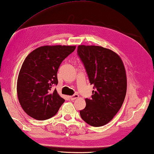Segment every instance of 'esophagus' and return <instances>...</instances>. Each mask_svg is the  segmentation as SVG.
<instances>
[{
	"label": "esophagus",
	"instance_id": "esophagus-1",
	"mask_svg": "<svg viewBox=\"0 0 154 154\" xmlns=\"http://www.w3.org/2000/svg\"><path fill=\"white\" fill-rule=\"evenodd\" d=\"M78 97H79V95H77V94H74V95H72V96H70V99H71V100H76V99H77Z\"/></svg>",
	"mask_w": 154,
	"mask_h": 154
}]
</instances>
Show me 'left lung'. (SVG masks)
Returning a JSON list of instances; mask_svg holds the SVG:
<instances>
[{"instance_id":"left-lung-1","label":"left lung","mask_w":154,"mask_h":154,"mask_svg":"<svg viewBox=\"0 0 154 154\" xmlns=\"http://www.w3.org/2000/svg\"><path fill=\"white\" fill-rule=\"evenodd\" d=\"M77 54L94 84L91 99L80 110L82 119L93 127L108 123L123 104L127 92V75L121 57L110 49L98 46L79 45Z\"/></svg>"}]
</instances>
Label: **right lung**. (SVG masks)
<instances>
[{
  "label": "right lung",
  "mask_w": 154,
  "mask_h": 154,
  "mask_svg": "<svg viewBox=\"0 0 154 154\" xmlns=\"http://www.w3.org/2000/svg\"><path fill=\"white\" fill-rule=\"evenodd\" d=\"M75 46H44L29 53L19 71L17 91L19 102L27 115L39 121L54 116L65 100L53 91L58 84L57 72Z\"/></svg>",
  "instance_id": "1"
}]
</instances>
